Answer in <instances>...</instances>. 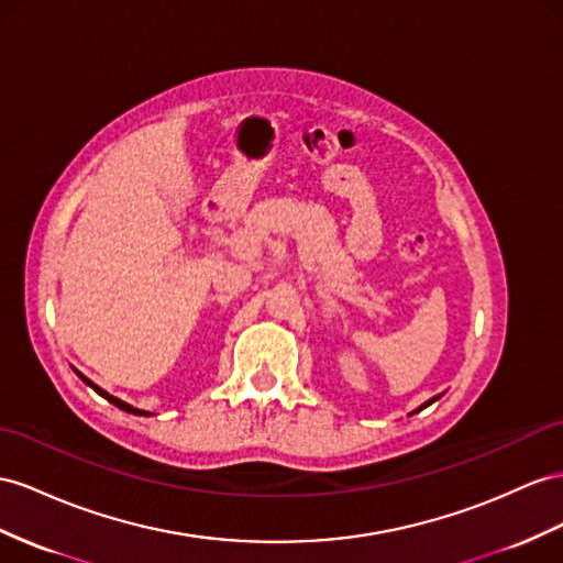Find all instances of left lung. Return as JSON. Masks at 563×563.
Masks as SVG:
<instances>
[{
	"mask_svg": "<svg viewBox=\"0 0 563 563\" xmlns=\"http://www.w3.org/2000/svg\"><path fill=\"white\" fill-rule=\"evenodd\" d=\"M435 399H438V397H432V399H428V401H426V405H423V407H428V405H432V401H435ZM423 407H421V409H423Z\"/></svg>",
	"mask_w": 563,
	"mask_h": 563,
	"instance_id": "1",
	"label": "left lung"
}]
</instances>
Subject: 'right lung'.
I'll list each match as a JSON object with an SVG mask.
<instances>
[{
    "label": "right lung",
    "mask_w": 563,
    "mask_h": 563,
    "mask_svg": "<svg viewBox=\"0 0 563 563\" xmlns=\"http://www.w3.org/2000/svg\"><path fill=\"white\" fill-rule=\"evenodd\" d=\"M78 376H80V373H78ZM80 378H82L85 383H88V385L92 387V390H95V393H99V395H102V397H104L107 401H111V405H117L119 409H123V411H128V413H137V416H150L147 411H142V409H135V407H131V405H125V401H121L119 397H113V395L104 393V390H102V387H97L95 383H90V380H88V378H85V376H80Z\"/></svg>",
    "instance_id": "add662e5"
}]
</instances>
